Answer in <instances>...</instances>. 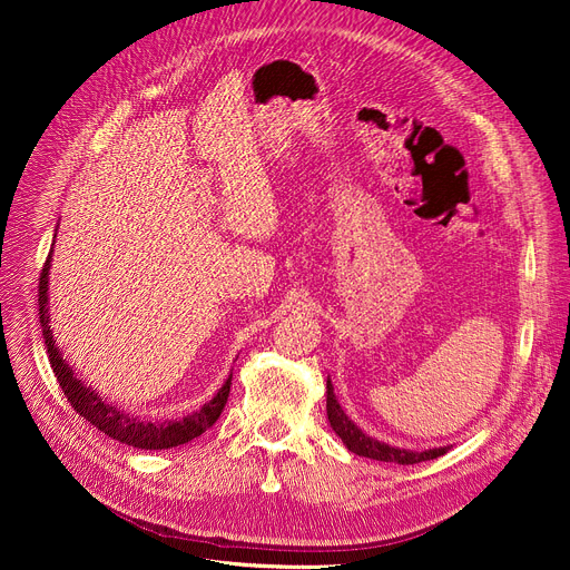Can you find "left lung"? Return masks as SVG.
I'll use <instances>...</instances> for the list:
<instances>
[{
    "label": "left lung",
    "mask_w": 570,
    "mask_h": 570,
    "mask_svg": "<svg viewBox=\"0 0 570 570\" xmlns=\"http://www.w3.org/2000/svg\"><path fill=\"white\" fill-rule=\"evenodd\" d=\"M327 391V400H325V411H327V421H331V428L335 430V434L342 439V443L348 448L351 453L361 455V458H370V460H379V462H395V464H417V462H428V460H436L441 455H445L451 451V445H441V448H430V451H406V448H397V445H387L379 439H372L370 434H365L361 428H357L351 417L344 413V409L340 406L337 397H335V387L331 376H327L325 383Z\"/></svg>",
    "instance_id": "obj_1"
}]
</instances>
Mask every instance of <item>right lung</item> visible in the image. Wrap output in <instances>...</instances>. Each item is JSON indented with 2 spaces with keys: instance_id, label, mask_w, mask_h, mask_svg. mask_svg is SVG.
Listing matches in <instances>:
<instances>
[{
  "instance_id": "add662e5",
  "label": "right lung",
  "mask_w": 570,
  "mask_h": 570,
  "mask_svg": "<svg viewBox=\"0 0 570 570\" xmlns=\"http://www.w3.org/2000/svg\"><path fill=\"white\" fill-rule=\"evenodd\" d=\"M50 261H52V247H50V254L46 258L43 273L39 279V321H41L46 346H48L50 367L59 381V387H62V393L76 409V413L82 415V421L92 423L97 430H101L110 439L140 448V451H166V448L189 443L191 439L200 436L207 428H213L226 406L233 374H228V379L224 381L217 395L209 402H205L198 411H194L185 417H175V421H161V423L142 421V417H138V415H129L127 411H119L115 404H108L106 400H101V395L95 391L92 385L82 383V379H78L73 374V367L67 363V357L55 344L52 331L48 325L50 323V314H48Z\"/></svg>"
}]
</instances>
